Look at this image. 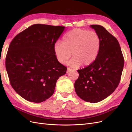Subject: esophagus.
<instances>
[{
    "mask_svg": "<svg viewBox=\"0 0 132 132\" xmlns=\"http://www.w3.org/2000/svg\"><path fill=\"white\" fill-rule=\"evenodd\" d=\"M73 70V69H71L70 68H67V73H68L69 72H70V71H71Z\"/></svg>",
    "mask_w": 132,
    "mask_h": 132,
    "instance_id": "obj_1",
    "label": "esophagus"
}]
</instances>
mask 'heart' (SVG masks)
<instances>
[{"instance_id":"obj_1","label":"heart","mask_w":132,"mask_h":132,"mask_svg":"<svg viewBox=\"0 0 132 132\" xmlns=\"http://www.w3.org/2000/svg\"><path fill=\"white\" fill-rule=\"evenodd\" d=\"M101 45L98 34L94 31L75 29L68 32L63 42L57 41L54 45V52L59 63L64 64L71 56L69 62L73 67L88 66L96 59Z\"/></svg>"}]
</instances>
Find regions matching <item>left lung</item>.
<instances>
[{
    "label": "left lung",
    "instance_id": "obj_1",
    "mask_svg": "<svg viewBox=\"0 0 132 132\" xmlns=\"http://www.w3.org/2000/svg\"><path fill=\"white\" fill-rule=\"evenodd\" d=\"M101 39L100 48L95 61L84 68L78 70L76 93L83 100L96 103L112 94L120 81L124 58L116 38L105 27L91 25Z\"/></svg>",
    "mask_w": 132,
    "mask_h": 132
}]
</instances>
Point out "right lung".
Instances as JSON below:
<instances>
[{
  "label": "right lung",
  "instance_id": "1",
  "mask_svg": "<svg viewBox=\"0 0 132 132\" xmlns=\"http://www.w3.org/2000/svg\"><path fill=\"white\" fill-rule=\"evenodd\" d=\"M64 26L35 24L11 42L5 65L11 86L26 100L40 103L54 93L58 78L66 73L54 45Z\"/></svg>",
  "mask_w": 132,
  "mask_h": 132
}]
</instances>
